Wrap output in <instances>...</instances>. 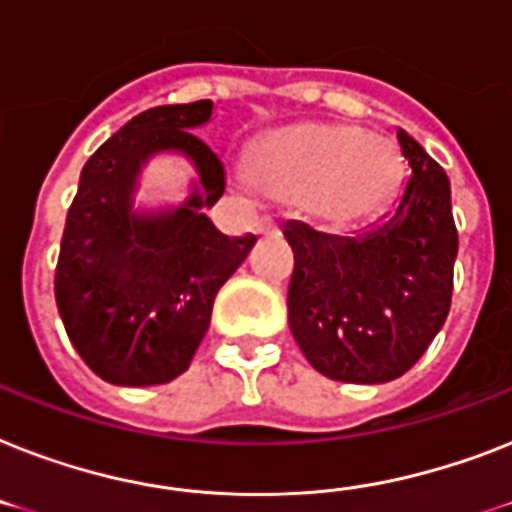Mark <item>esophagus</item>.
I'll use <instances>...</instances> for the list:
<instances>
[{"label":"esophagus","instance_id":"esophagus-1","mask_svg":"<svg viewBox=\"0 0 512 512\" xmlns=\"http://www.w3.org/2000/svg\"><path fill=\"white\" fill-rule=\"evenodd\" d=\"M257 234H265V236L278 234V226L270 218H263V220H260V223H257Z\"/></svg>","mask_w":512,"mask_h":512}]
</instances>
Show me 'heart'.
Masks as SVG:
<instances>
[{"label":"heart","instance_id":"heart-1","mask_svg":"<svg viewBox=\"0 0 512 512\" xmlns=\"http://www.w3.org/2000/svg\"><path fill=\"white\" fill-rule=\"evenodd\" d=\"M397 173L392 141L350 126H286L252 149L255 184L278 199L302 202L326 223L371 215L394 189Z\"/></svg>","mask_w":512,"mask_h":512}]
</instances>
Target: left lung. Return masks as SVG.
I'll use <instances>...</instances> for the list:
<instances>
[{"label": "left lung", "instance_id": "left-lung-1", "mask_svg": "<svg viewBox=\"0 0 512 512\" xmlns=\"http://www.w3.org/2000/svg\"><path fill=\"white\" fill-rule=\"evenodd\" d=\"M410 165L392 213L363 234L334 236L289 220V328L307 363L344 384H386L429 350L447 321L458 228L450 178L397 128Z\"/></svg>", "mask_w": 512, "mask_h": 512}]
</instances>
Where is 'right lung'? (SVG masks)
I'll return each instance as SVG.
<instances>
[{
    "instance_id": "right-lung-1",
    "label": "right lung",
    "mask_w": 512,
    "mask_h": 512,
    "mask_svg": "<svg viewBox=\"0 0 512 512\" xmlns=\"http://www.w3.org/2000/svg\"><path fill=\"white\" fill-rule=\"evenodd\" d=\"M213 102L162 105L128 120L83 165L65 220L54 297L70 342L99 378L118 386L168 384L205 339L215 294L257 236H226L202 210L226 189L223 162L194 131ZM176 151L198 181L178 208L135 205L140 168Z\"/></svg>"
}]
</instances>
